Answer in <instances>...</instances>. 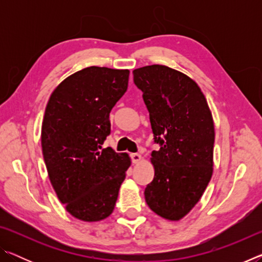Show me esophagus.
<instances>
[{
  "instance_id": "esophagus-1",
  "label": "esophagus",
  "mask_w": 262,
  "mask_h": 262,
  "mask_svg": "<svg viewBox=\"0 0 262 262\" xmlns=\"http://www.w3.org/2000/svg\"><path fill=\"white\" fill-rule=\"evenodd\" d=\"M130 158H132V162L134 164H137L139 162H141V159H142L140 154H132Z\"/></svg>"
}]
</instances>
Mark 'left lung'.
Segmentation results:
<instances>
[{"instance_id": "obj_1", "label": "left lung", "mask_w": 262, "mask_h": 262, "mask_svg": "<svg viewBox=\"0 0 262 262\" xmlns=\"http://www.w3.org/2000/svg\"><path fill=\"white\" fill-rule=\"evenodd\" d=\"M143 92L155 143V177L144 190L145 202L158 216L179 221L192 210L209 184L214 165L215 129L201 89L187 75L166 66L133 72Z\"/></svg>"}]
</instances>
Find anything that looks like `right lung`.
I'll list each match as a JSON object with an SVG mask.
<instances>
[{
	"instance_id": "obj_1",
	"label": "right lung",
	"mask_w": 262,
	"mask_h": 262,
	"mask_svg": "<svg viewBox=\"0 0 262 262\" xmlns=\"http://www.w3.org/2000/svg\"><path fill=\"white\" fill-rule=\"evenodd\" d=\"M128 78V69L84 68L62 81L46 106L41 148L48 177L67 211L84 222L112 214L130 166L127 154L101 149Z\"/></svg>"
}]
</instances>
